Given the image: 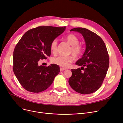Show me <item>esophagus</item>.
Listing matches in <instances>:
<instances>
[{
	"instance_id": "obj_1",
	"label": "esophagus",
	"mask_w": 123,
	"mask_h": 123,
	"mask_svg": "<svg viewBox=\"0 0 123 123\" xmlns=\"http://www.w3.org/2000/svg\"><path fill=\"white\" fill-rule=\"evenodd\" d=\"M65 70H66V69L64 68H60V71H61V72L63 71H64Z\"/></svg>"
}]
</instances>
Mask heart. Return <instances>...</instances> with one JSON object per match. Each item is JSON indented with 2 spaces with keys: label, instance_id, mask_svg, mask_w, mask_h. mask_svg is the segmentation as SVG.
Returning <instances> with one entry per match:
<instances>
[{
  "label": "heart",
  "instance_id": "obj_1",
  "mask_svg": "<svg viewBox=\"0 0 123 123\" xmlns=\"http://www.w3.org/2000/svg\"><path fill=\"white\" fill-rule=\"evenodd\" d=\"M66 39L71 45L70 49V53H72L74 56L78 57L83 53V46L79 43L80 40L77 37L73 34H69L66 36ZM50 51L52 53H56L57 49V39H54L52 41L50 46ZM74 58L71 55L62 56L54 57L52 59V62L54 64L58 65L62 67L67 68L70 66L73 62Z\"/></svg>",
  "mask_w": 123,
  "mask_h": 123
}]
</instances>
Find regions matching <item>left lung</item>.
Returning a JSON list of instances; mask_svg holds the SVG:
<instances>
[{
    "label": "left lung",
    "instance_id": "1",
    "mask_svg": "<svg viewBox=\"0 0 123 123\" xmlns=\"http://www.w3.org/2000/svg\"><path fill=\"white\" fill-rule=\"evenodd\" d=\"M72 31L82 34L86 48L82 57L75 64L82 66L81 68L71 69L72 75L69 79V84L79 93H92L101 87L106 75L109 65V54L104 41L96 33L83 28L70 30Z\"/></svg>",
    "mask_w": 123,
    "mask_h": 123
}]
</instances>
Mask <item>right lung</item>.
I'll use <instances>...</instances> for the list:
<instances>
[{"label": "right lung", "instance_id": "1", "mask_svg": "<svg viewBox=\"0 0 123 123\" xmlns=\"http://www.w3.org/2000/svg\"><path fill=\"white\" fill-rule=\"evenodd\" d=\"M66 27L39 26L22 36L13 52L14 73L20 85L29 92L43 91L52 84L60 71L57 65L39 66L41 59L50 56L52 41L64 32Z\"/></svg>", "mask_w": 123, "mask_h": 123}]
</instances>
